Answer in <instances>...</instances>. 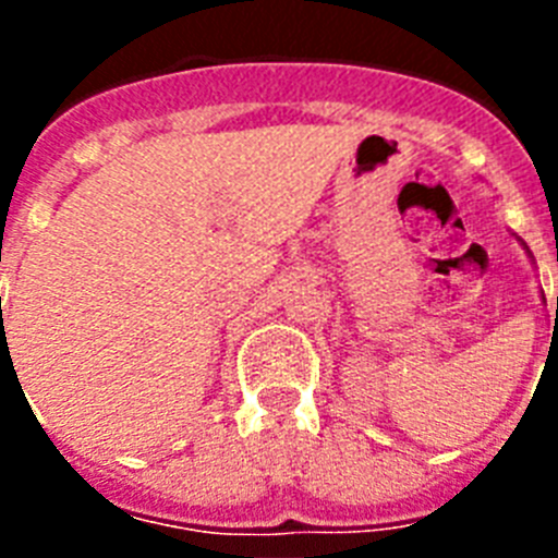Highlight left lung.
<instances>
[{
	"mask_svg": "<svg viewBox=\"0 0 558 558\" xmlns=\"http://www.w3.org/2000/svg\"><path fill=\"white\" fill-rule=\"evenodd\" d=\"M556 318H558V299H556Z\"/></svg>",
	"mask_w": 558,
	"mask_h": 558,
	"instance_id": "obj_1",
	"label": "left lung"
}]
</instances>
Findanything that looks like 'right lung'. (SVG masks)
<instances>
[{"instance_id": "obj_1", "label": "right lung", "mask_w": 558, "mask_h": 558, "mask_svg": "<svg viewBox=\"0 0 558 558\" xmlns=\"http://www.w3.org/2000/svg\"><path fill=\"white\" fill-rule=\"evenodd\" d=\"M4 343H8V340H4ZM4 343H2V340H0V352H2V347H4Z\"/></svg>"}]
</instances>
